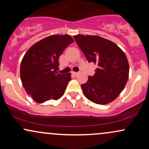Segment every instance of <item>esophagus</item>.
<instances>
[{
	"label": "esophagus",
	"instance_id": "34e87169",
	"mask_svg": "<svg viewBox=\"0 0 149 149\" xmlns=\"http://www.w3.org/2000/svg\"><path fill=\"white\" fill-rule=\"evenodd\" d=\"M78 72H72V75H73V76H78Z\"/></svg>",
	"mask_w": 149,
	"mask_h": 149
}]
</instances>
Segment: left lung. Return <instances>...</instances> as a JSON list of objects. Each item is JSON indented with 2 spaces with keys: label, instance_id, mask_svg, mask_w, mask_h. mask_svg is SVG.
Wrapping results in <instances>:
<instances>
[{
  "label": "left lung",
  "instance_id": "left-lung-1",
  "mask_svg": "<svg viewBox=\"0 0 149 149\" xmlns=\"http://www.w3.org/2000/svg\"><path fill=\"white\" fill-rule=\"evenodd\" d=\"M77 45L89 63L98 68L93 76L82 84L85 96L97 104H109L123 91L129 76L125 53L114 42L97 36H74Z\"/></svg>",
  "mask_w": 149,
  "mask_h": 149
}]
</instances>
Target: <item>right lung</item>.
I'll return each instance as SVG.
<instances>
[{
  "label": "right lung",
  "instance_id": "obj_1",
  "mask_svg": "<svg viewBox=\"0 0 149 149\" xmlns=\"http://www.w3.org/2000/svg\"><path fill=\"white\" fill-rule=\"evenodd\" d=\"M73 42L69 35H53L30 47L22 59L20 76L24 88L38 103L57 100L64 95L71 73H58L59 57Z\"/></svg>",
  "mask_w": 149,
  "mask_h": 149
}]
</instances>
